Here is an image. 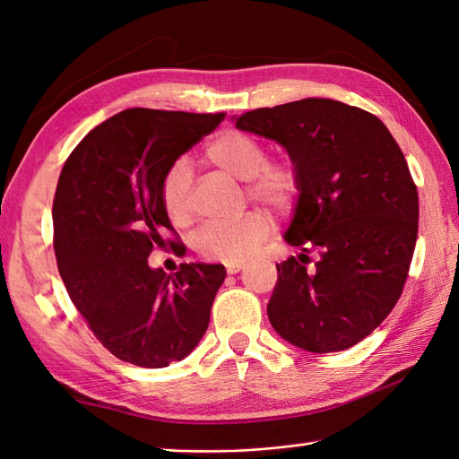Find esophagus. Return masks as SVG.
Returning <instances> with one entry per match:
<instances>
[{
    "label": "esophagus",
    "mask_w": 459,
    "mask_h": 459,
    "mask_svg": "<svg viewBox=\"0 0 459 459\" xmlns=\"http://www.w3.org/2000/svg\"><path fill=\"white\" fill-rule=\"evenodd\" d=\"M225 268H227V273H238L240 270L247 268V264H244V262H229V264H225Z\"/></svg>",
    "instance_id": "obj_1"
}]
</instances>
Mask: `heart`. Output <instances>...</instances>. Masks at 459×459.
I'll return each instance as SVG.
<instances>
[{"label": "heart", "mask_w": 459, "mask_h": 459, "mask_svg": "<svg viewBox=\"0 0 459 459\" xmlns=\"http://www.w3.org/2000/svg\"><path fill=\"white\" fill-rule=\"evenodd\" d=\"M211 164L240 179H248L252 199L278 212H291L301 199V172L290 160H268V151L258 138L227 131L205 148ZM160 199L166 217L178 227L191 221V174L186 160L166 169L160 186ZM272 219L264 211H248L234 221H211L197 232L195 248L201 258L212 262H238L250 255L270 237Z\"/></svg>", "instance_id": "heart-1"}]
</instances>
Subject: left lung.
<instances>
[{
  "mask_svg": "<svg viewBox=\"0 0 459 459\" xmlns=\"http://www.w3.org/2000/svg\"><path fill=\"white\" fill-rule=\"evenodd\" d=\"M237 129L285 146L303 179L285 232L303 254L278 264L272 326L316 354L351 348L385 321L407 281L419 234L407 160L376 115L334 100L254 109Z\"/></svg>",
  "mask_w": 459,
  "mask_h": 459,
  "instance_id": "1",
  "label": "left lung"
}]
</instances>
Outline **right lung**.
<instances>
[{"instance_id":"right-lung-1","label":"right lung","mask_w":459,"mask_h":459,"mask_svg":"<svg viewBox=\"0 0 459 459\" xmlns=\"http://www.w3.org/2000/svg\"><path fill=\"white\" fill-rule=\"evenodd\" d=\"M222 119L126 109L85 134L60 172L52 204L60 278L95 338L129 364L179 361L209 326L225 265L179 264L168 275L148 255L178 247L176 232L164 238L174 230L160 199L166 169Z\"/></svg>"}]
</instances>
